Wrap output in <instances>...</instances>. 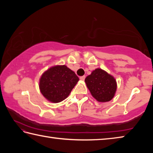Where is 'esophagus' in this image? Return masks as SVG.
Instances as JSON below:
<instances>
[{
    "instance_id": "obj_1",
    "label": "esophagus",
    "mask_w": 153,
    "mask_h": 153,
    "mask_svg": "<svg viewBox=\"0 0 153 153\" xmlns=\"http://www.w3.org/2000/svg\"><path fill=\"white\" fill-rule=\"evenodd\" d=\"M85 78H86V76H81L79 77V79L82 80V81H84V80L85 79Z\"/></svg>"
}]
</instances>
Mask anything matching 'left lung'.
Returning a JSON list of instances; mask_svg holds the SVG:
<instances>
[{
    "label": "left lung",
    "instance_id": "obj_1",
    "mask_svg": "<svg viewBox=\"0 0 153 153\" xmlns=\"http://www.w3.org/2000/svg\"><path fill=\"white\" fill-rule=\"evenodd\" d=\"M86 86L93 97L98 102H108L117 90V82L113 76L102 69L97 68L85 79Z\"/></svg>",
    "mask_w": 153,
    "mask_h": 153
}]
</instances>
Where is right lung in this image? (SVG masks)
<instances>
[{
	"instance_id": "obj_1",
	"label": "right lung",
	"mask_w": 153,
	"mask_h": 153,
	"mask_svg": "<svg viewBox=\"0 0 153 153\" xmlns=\"http://www.w3.org/2000/svg\"><path fill=\"white\" fill-rule=\"evenodd\" d=\"M79 81V77L66 65H55L42 74L40 91L49 102L58 103L68 97Z\"/></svg>"
}]
</instances>
